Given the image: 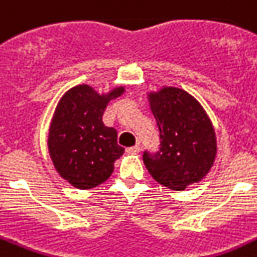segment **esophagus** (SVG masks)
I'll return each mask as SVG.
<instances>
[{
    "instance_id": "1",
    "label": "esophagus",
    "mask_w": 257,
    "mask_h": 257,
    "mask_svg": "<svg viewBox=\"0 0 257 257\" xmlns=\"http://www.w3.org/2000/svg\"><path fill=\"white\" fill-rule=\"evenodd\" d=\"M125 152L128 153V154H137V153L141 152V148H140V145H136L132 146V148H128Z\"/></svg>"
}]
</instances>
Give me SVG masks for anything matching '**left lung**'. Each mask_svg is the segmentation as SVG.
Wrapping results in <instances>:
<instances>
[{
  "label": "left lung",
  "instance_id": "1",
  "mask_svg": "<svg viewBox=\"0 0 257 257\" xmlns=\"http://www.w3.org/2000/svg\"><path fill=\"white\" fill-rule=\"evenodd\" d=\"M159 129L157 154L144 153V163L159 184L184 191L201 182L214 165L217 139L212 120L200 102L183 88L163 86L148 92Z\"/></svg>",
  "mask_w": 257,
  "mask_h": 257
}]
</instances>
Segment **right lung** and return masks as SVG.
<instances>
[{
  "mask_svg": "<svg viewBox=\"0 0 257 257\" xmlns=\"http://www.w3.org/2000/svg\"><path fill=\"white\" fill-rule=\"evenodd\" d=\"M124 91V86H116L100 94L83 83L59 100L49 125L48 152L56 171L74 188L90 189L104 183L116 159L124 154L116 129L102 121L108 103Z\"/></svg>",
  "mask_w": 257,
  "mask_h": 257,
  "instance_id": "right-lung-1",
  "label": "right lung"
}]
</instances>
